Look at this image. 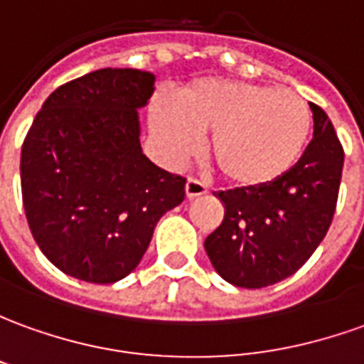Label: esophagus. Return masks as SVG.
<instances>
[{"label":"esophagus","mask_w":364,"mask_h":364,"mask_svg":"<svg viewBox=\"0 0 364 364\" xmlns=\"http://www.w3.org/2000/svg\"><path fill=\"white\" fill-rule=\"evenodd\" d=\"M184 192H186L188 200H194L198 196H204L208 194V188L202 184V182H198L194 178H190L186 182V186H184Z\"/></svg>","instance_id":"esophagus-1"}]
</instances>
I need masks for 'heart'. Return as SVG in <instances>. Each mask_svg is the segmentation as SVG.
<instances>
[{
  "label": "heart",
  "mask_w": 364,
  "mask_h": 364,
  "mask_svg": "<svg viewBox=\"0 0 364 364\" xmlns=\"http://www.w3.org/2000/svg\"><path fill=\"white\" fill-rule=\"evenodd\" d=\"M150 127L168 162L206 152L225 182L263 188L277 182L301 158L311 132V110L291 89L234 79H198L180 89L176 102L156 97Z\"/></svg>",
  "instance_id": "heart-1"
}]
</instances>
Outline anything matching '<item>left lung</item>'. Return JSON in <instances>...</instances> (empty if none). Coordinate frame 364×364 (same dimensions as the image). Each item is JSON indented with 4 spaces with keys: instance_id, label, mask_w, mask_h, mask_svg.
Segmentation results:
<instances>
[{
    "instance_id": "1",
    "label": "left lung",
    "mask_w": 364,
    "mask_h": 364,
    "mask_svg": "<svg viewBox=\"0 0 364 364\" xmlns=\"http://www.w3.org/2000/svg\"><path fill=\"white\" fill-rule=\"evenodd\" d=\"M313 110V140L297 164L263 188L218 192L224 220L204 247L220 277L259 289L283 282L307 262L329 230L337 206L343 146L325 110Z\"/></svg>"
}]
</instances>
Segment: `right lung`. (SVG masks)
Here are the masks:
<instances>
[{"mask_svg": "<svg viewBox=\"0 0 364 364\" xmlns=\"http://www.w3.org/2000/svg\"><path fill=\"white\" fill-rule=\"evenodd\" d=\"M154 75L99 69L61 85L37 112L21 149L29 230L45 257L89 283L136 269L158 220L184 200L186 180L150 162L139 110Z\"/></svg>", "mask_w": 364, "mask_h": 364, "instance_id": "add662e5", "label": "right lung"}]
</instances>
